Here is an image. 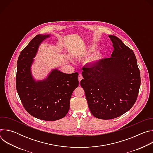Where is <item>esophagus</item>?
Returning <instances> with one entry per match:
<instances>
[{
    "label": "esophagus",
    "instance_id": "34e87169",
    "mask_svg": "<svg viewBox=\"0 0 153 153\" xmlns=\"http://www.w3.org/2000/svg\"><path fill=\"white\" fill-rule=\"evenodd\" d=\"M83 79V77H82V75L81 74H79V76H78V80L79 81V82H80V80Z\"/></svg>",
    "mask_w": 153,
    "mask_h": 153
}]
</instances>
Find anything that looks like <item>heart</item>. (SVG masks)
Instances as JSON below:
<instances>
[{
  "label": "heart",
  "mask_w": 153,
  "mask_h": 153,
  "mask_svg": "<svg viewBox=\"0 0 153 153\" xmlns=\"http://www.w3.org/2000/svg\"><path fill=\"white\" fill-rule=\"evenodd\" d=\"M96 46L94 45H90L89 47V49L90 50H92L94 49ZM101 58V53L99 51H96L94 52L91 56H90V57L88 59V62L90 63V64H94L97 63Z\"/></svg>",
  "instance_id": "b5f03b06"
}]
</instances>
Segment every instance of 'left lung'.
<instances>
[{"label": "left lung", "mask_w": 153, "mask_h": 153, "mask_svg": "<svg viewBox=\"0 0 153 153\" xmlns=\"http://www.w3.org/2000/svg\"><path fill=\"white\" fill-rule=\"evenodd\" d=\"M114 47L111 57L82 68L83 88L91 114L103 120L118 117L135 103L140 73L133 50L115 36H109Z\"/></svg>", "instance_id": "left-lung-1"}]
</instances>
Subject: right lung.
<instances>
[{
  "instance_id": "right-lung-1",
  "label": "right lung",
  "mask_w": 153,
  "mask_h": 153,
  "mask_svg": "<svg viewBox=\"0 0 153 153\" xmlns=\"http://www.w3.org/2000/svg\"><path fill=\"white\" fill-rule=\"evenodd\" d=\"M50 36L37 35L21 51L16 81L17 93L25 110L39 119L53 121L68 113L71 94L79 86V74H65L54 69L44 80L34 79L31 73L33 58L42 42Z\"/></svg>"
}]
</instances>
